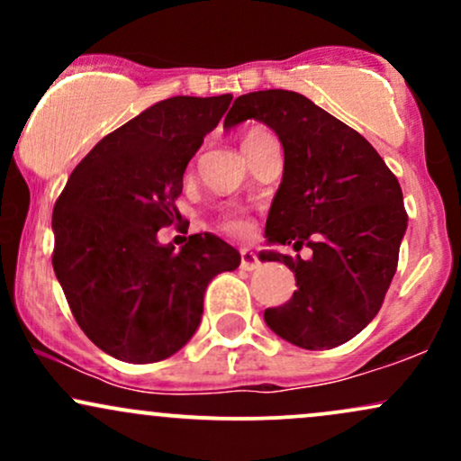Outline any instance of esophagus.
<instances>
[{
  "instance_id": "esophagus-1",
  "label": "esophagus",
  "mask_w": 461,
  "mask_h": 461,
  "mask_svg": "<svg viewBox=\"0 0 461 461\" xmlns=\"http://www.w3.org/2000/svg\"><path fill=\"white\" fill-rule=\"evenodd\" d=\"M260 267V260H258L256 253L251 249H240V268L245 271H253V268Z\"/></svg>"
}]
</instances>
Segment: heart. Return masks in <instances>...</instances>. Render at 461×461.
Here are the masks:
<instances>
[{
  "mask_svg": "<svg viewBox=\"0 0 461 461\" xmlns=\"http://www.w3.org/2000/svg\"><path fill=\"white\" fill-rule=\"evenodd\" d=\"M264 136H267V131L249 130L247 134L242 136V151L247 153L258 140L264 139ZM219 227L231 236H245L247 231L251 230V219H249L245 212H240V210H227V212L221 214Z\"/></svg>",
  "mask_w": 461,
  "mask_h": 461,
  "instance_id": "b5f03b06",
  "label": "heart"
}]
</instances>
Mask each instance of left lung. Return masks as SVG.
Wrapping results in <instances>:
<instances>
[{
  "mask_svg": "<svg viewBox=\"0 0 461 461\" xmlns=\"http://www.w3.org/2000/svg\"><path fill=\"white\" fill-rule=\"evenodd\" d=\"M247 119L267 123L284 145L268 240L312 253H264L297 279L290 301L268 308L264 321L301 348L345 345L377 316L396 273L407 227L399 179L362 134L299 93L240 95L223 128Z\"/></svg>",
  "mask_w": 461,
  "mask_h": 461,
  "instance_id": "1",
  "label": "left lung"
}]
</instances>
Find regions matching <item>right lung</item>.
Segmentation results:
<instances>
[{
    "label": "right lung",
    "mask_w": 461,
    "mask_h": 461,
    "mask_svg": "<svg viewBox=\"0 0 461 461\" xmlns=\"http://www.w3.org/2000/svg\"><path fill=\"white\" fill-rule=\"evenodd\" d=\"M231 95L171 97L104 136L54 205V273L79 330L121 362L171 357L197 331L214 275L240 253L212 234L158 242L179 219L182 177Z\"/></svg>",
    "instance_id": "obj_1"
}]
</instances>
